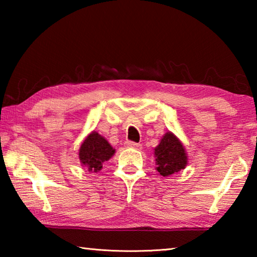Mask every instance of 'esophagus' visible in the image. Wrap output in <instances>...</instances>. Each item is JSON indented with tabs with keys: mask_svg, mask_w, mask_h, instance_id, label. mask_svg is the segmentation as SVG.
Segmentation results:
<instances>
[{
	"mask_svg": "<svg viewBox=\"0 0 257 257\" xmlns=\"http://www.w3.org/2000/svg\"><path fill=\"white\" fill-rule=\"evenodd\" d=\"M125 146L132 147V149H136V150L142 149V145L138 144V143H135V142H125Z\"/></svg>",
	"mask_w": 257,
	"mask_h": 257,
	"instance_id": "34e87169",
	"label": "esophagus"
}]
</instances>
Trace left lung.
Here are the masks:
<instances>
[{
	"mask_svg": "<svg viewBox=\"0 0 257 257\" xmlns=\"http://www.w3.org/2000/svg\"><path fill=\"white\" fill-rule=\"evenodd\" d=\"M154 155L156 160V170L161 176L168 177L179 172L187 165V156L184 146L175 135L167 133L161 139L159 146L155 147Z\"/></svg>",
	"mask_w": 257,
	"mask_h": 257,
	"instance_id": "left-lung-1",
	"label": "left lung"
}]
</instances>
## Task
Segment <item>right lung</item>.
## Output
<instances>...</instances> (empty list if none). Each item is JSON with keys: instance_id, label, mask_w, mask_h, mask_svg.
Wrapping results in <instances>:
<instances>
[{"instance_id": "obj_1", "label": "right lung", "mask_w": 257, "mask_h": 257, "mask_svg": "<svg viewBox=\"0 0 257 257\" xmlns=\"http://www.w3.org/2000/svg\"><path fill=\"white\" fill-rule=\"evenodd\" d=\"M114 154L113 147L105 138L93 132L82 143L79 150V159L82 165L89 171L97 172L103 168V163Z\"/></svg>"}]
</instances>
